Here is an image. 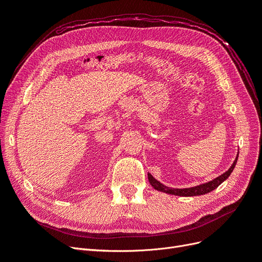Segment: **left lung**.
Returning a JSON list of instances; mask_svg holds the SVG:
<instances>
[{"label":"left lung","mask_w":262,"mask_h":262,"mask_svg":"<svg viewBox=\"0 0 262 262\" xmlns=\"http://www.w3.org/2000/svg\"><path fill=\"white\" fill-rule=\"evenodd\" d=\"M237 158H238V155L236 156L235 161L233 163V165L229 167V169L227 171H225L224 173H222L221 176L216 177L215 179H213L209 182H205V184L199 185V186H195V187H191V188H185V189H175V188H169V187H166L165 185L161 184L160 181L156 180L150 173H147V177H148V181L149 184L152 185V187L155 190H158V191H162V192H166L168 194H175V195H179V196H194V195H201V194H205V193H209L211 192L212 190L216 189L222 182L224 180H226L229 175H231L232 171L235 168V165L237 163Z\"/></svg>","instance_id":"8db88e82"}]
</instances>
